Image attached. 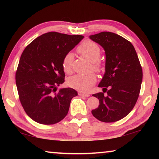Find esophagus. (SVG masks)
Wrapping results in <instances>:
<instances>
[{
  "label": "esophagus",
  "instance_id": "esophagus-1",
  "mask_svg": "<svg viewBox=\"0 0 159 159\" xmlns=\"http://www.w3.org/2000/svg\"><path fill=\"white\" fill-rule=\"evenodd\" d=\"M79 95L80 96H82V97H85V98H88V97L90 96V94L85 93H82V92H79Z\"/></svg>",
  "mask_w": 159,
  "mask_h": 159
}]
</instances>
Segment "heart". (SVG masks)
<instances>
[{
	"instance_id": "b5f03b06",
	"label": "heart",
	"mask_w": 159,
	"mask_h": 159,
	"mask_svg": "<svg viewBox=\"0 0 159 159\" xmlns=\"http://www.w3.org/2000/svg\"><path fill=\"white\" fill-rule=\"evenodd\" d=\"M77 51L83 57L91 61L93 69L97 72H101L103 69L101 61L98 59L100 57L101 50L98 45L92 41H85L77 48ZM74 55L67 53L63 59V69L67 74L71 72V66ZM97 81L96 76L93 73L86 75H75L69 78L68 84L70 87L80 91H88Z\"/></svg>"
}]
</instances>
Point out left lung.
<instances>
[{
    "mask_svg": "<svg viewBox=\"0 0 159 159\" xmlns=\"http://www.w3.org/2000/svg\"><path fill=\"white\" fill-rule=\"evenodd\" d=\"M90 39L100 45L106 55L105 73L98 85L103 93L93 95L99 104L92 114L102 122L118 121L132 111L138 99L142 81L140 62L133 45L119 35L103 31Z\"/></svg>",
    "mask_w": 159,
    "mask_h": 159,
    "instance_id": "1",
    "label": "left lung"
}]
</instances>
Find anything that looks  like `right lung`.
Here are the masks:
<instances>
[{
  "label": "right lung",
  "instance_id": "obj_1",
  "mask_svg": "<svg viewBox=\"0 0 159 159\" xmlns=\"http://www.w3.org/2000/svg\"><path fill=\"white\" fill-rule=\"evenodd\" d=\"M83 39L81 35L48 32L24 50L16 71V85L21 105L34 121L55 124L68 114L71 99L78 93L71 88L56 92L57 86L64 82V56Z\"/></svg>",
  "mask_w": 159,
  "mask_h": 159
}]
</instances>
